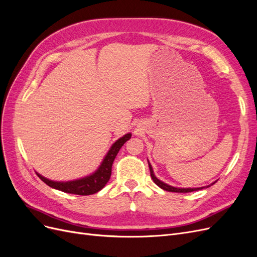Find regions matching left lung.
<instances>
[{
  "mask_svg": "<svg viewBox=\"0 0 257 257\" xmlns=\"http://www.w3.org/2000/svg\"><path fill=\"white\" fill-rule=\"evenodd\" d=\"M148 164H149V168H150V174H151V178H152V180H153V182L157 184L158 186H160L161 189H163V190H165V191H168V192H176V193H189V192H193V191H198V190H201V189H204V188H209L210 185H207V186H201V188H176V186H172V185H169V184H167V183H165V182H163V181H161L160 179H158L157 178V176L154 175V172H153V168H152V165L150 164V162L148 161ZM216 181H214L213 183H215ZM212 183V184H213Z\"/></svg>",
  "mask_w": 257,
  "mask_h": 257,
  "instance_id": "obj_1",
  "label": "left lung"
}]
</instances>
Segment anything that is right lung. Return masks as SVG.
Instances as JSON below:
<instances>
[{"label": "right lung", "mask_w": 257, "mask_h": 257, "mask_svg": "<svg viewBox=\"0 0 257 257\" xmlns=\"http://www.w3.org/2000/svg\"><path fill=\"white\" fill-rule=\"evenodd\" d=\"M131 137L132 134L127 133L120 137L118 141H115L106 153L98 168L94 173L90 174L89 176L75 179V180L71 181H53L42 176L41 174H36L46 184L49 185L52 189H56L64 193L76 194V195H92V194L97 193L98 191L102 190L107 184V182L109 181L111 176L112 163L116 157V154H118L121 147L125 144Z\"/></svg>", "instance_id": "obj_1"}]
</instances>
